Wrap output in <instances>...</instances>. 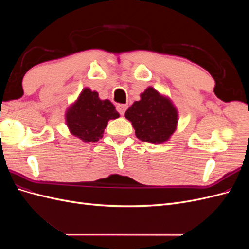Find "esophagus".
<instances>
[{
	"label": "esophagus",
	"mask_w": 249,
	"mask_h": 249,
	"mask_svg": "<svg viewBox=\"0 0 249 249\" xmlns=\"http://www.w3.org/2000/svg\"><path fill=\"white\" fill-rule=\"evenodd\" d=\"M126 108H127L126 105H123V104H119V105H117V106H116V110L118 111V113H119L120 115H124Z\"/></svg>",
	"instance_id": "esophagus-1"
}]
</instances>
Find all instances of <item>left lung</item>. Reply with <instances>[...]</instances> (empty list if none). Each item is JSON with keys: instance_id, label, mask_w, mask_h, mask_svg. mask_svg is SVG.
Here are the masks:
<instances>
[{"instance_id": "left-lung-1", "label": "left lung", "mask_w": 249, "mask_h": 249, "mask_svg": "<svg viewBox=\"0 0 249 249\" xmlns=\"http://www.w3.org/2000/svg\"><path fill=\"white\" fill-rule=\"evenodd\" d=\"M124 115L132 123L137 138L154 144L168 140L178 124L177 109L152 87L141 93V100L135 102Z\"/></svg>"}]
</instances>
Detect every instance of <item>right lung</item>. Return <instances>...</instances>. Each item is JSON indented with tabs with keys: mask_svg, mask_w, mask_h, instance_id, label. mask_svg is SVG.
<instances>
[{
	"mask_svg": "<svg viewBox=\"0 0 249 249\" xmlns=\"http://www.w3.org/2000/svg\"><path fill=\"white\" fill-rule=\"evenodd\" d=\"M119 117L113 104L99 99V93L85 88L78 101L66 112V124L71 133L84 142L102 138L108 120Z\"/></svg>",
	"mask_w": 249,
	"mask_h": 249,
	"instance_id": "1",
	"label": "right lung"
}]
</instances>
